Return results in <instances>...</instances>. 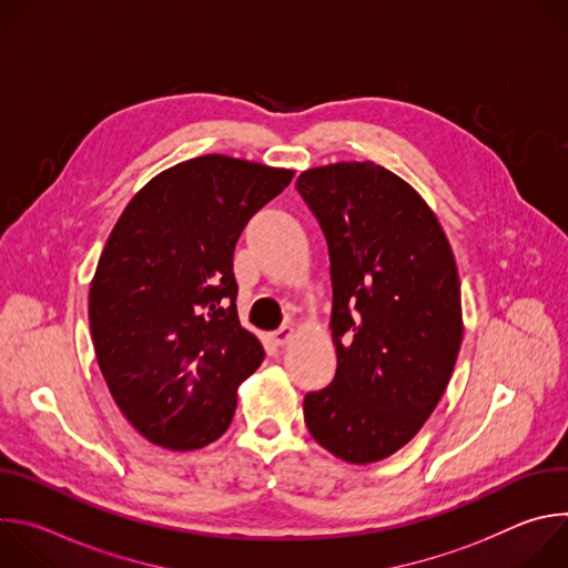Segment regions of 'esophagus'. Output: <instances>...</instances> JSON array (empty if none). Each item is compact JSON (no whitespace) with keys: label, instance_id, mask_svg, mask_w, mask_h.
<instances>
[{"label":"esophagus","instance_id":"34e87169","mask_svg":"<svg viewBox=\"0 0 568 568\" xmlns=\"http://www.w3.org/2000/svg\"><path fill=\"white\" fill-rule=\"evenodd\" d=\"M272 339H274L276 346H287L294 339V328L292 326H283V328L272 333Z\"/></svg>","mask_w":568,"mask_h":568}]
</instances>
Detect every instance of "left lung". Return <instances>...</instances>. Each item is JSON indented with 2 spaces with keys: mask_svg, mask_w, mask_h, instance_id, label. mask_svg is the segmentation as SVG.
<instances>
[{
  "mask_svg": "<svg viewBox=\"0 0 568 568\" xmlns=\"http://www.w3.org/2000/svg\"><path fill=\"white\" fill-rule=\"evenodd\" d=\"M331 254L335 379L305 395L312 438L346 463L407 445L440 402L463 342L458 270L427 202L373 161L298 175Z\"/></svg>",
  "mask_w": 568,
  "mask_h": 568,
  "instance_id": "1",
  "label": "left lung"
}]
</instances>
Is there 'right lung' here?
<instances>
[{"label":"right lung","instance_id":"1","mask_svg":"<svg viewBox=\"0 0 568 568\" xmlns=\"http://www.w3.org/2000/svg\"><path fill=\"white\" fill-rule=\"evenodd\" d=\"M294 173L204 154L159 173L114 224L90 285L101 373L130 425L175 452L231 425L235 390L265 357L240 326L235 242Z\"/></svg>","mask_w":568,"mask_h":568}]
</instances>
